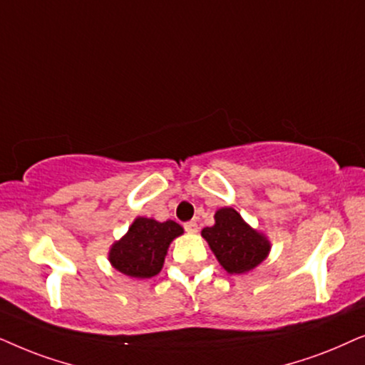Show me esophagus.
<instances>
[{
    "label": "esophagus",
    "mask_w": 365,
    "mask_h": 365,
    "mask_svg": "<svg viewBox=\"0 0 365 365\" xmlns=\"http://www.w3.org/2000/svg\"><path fill=\"white\" fill-rule=\"evenodd\" d=\"M185 230L188 232V233H197V230H198V225H197V222L195 220H190V222H187L185 225Z\"/></svg>",
    "instance_id": "obj_1"
}]
</instances>
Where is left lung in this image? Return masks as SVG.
<instances>
[{
  "instance_id": "8db88e82",
  "label": "left lung",
  "mask_w": 365,
  "mask_h": 365,
  "mask_svg": "<svg viewBox=\"0 0 365 365\" xmlns=\"http://www.w3.org/2000/svg\"><path fill=\"white\" fill-rule=\"evenodd\" d=\"M217 260L228 274H245L267 259L270 242L264 233L252 228L232 207L215 213V223L202 230Z\"/></svg>"
}]
</instances>
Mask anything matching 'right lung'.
<instances>
[{
    "mask_svg": "<svg viewBox=\"0 0 365 365\" xmlns=\"http://www.w3.org/2000/svg\"><path fill=\"white\" fill-rule=\"evenodd\" d=\"M183 228L177 222H157L138 217L128 232L111 245L108 260L121 274L133 279H150L162 270L170 244Z\"/></svg>",
    "mask_w": 365,
    "mask_h": 365,
    "instance_id": "add662e5",
    "label": "right lung"
}]
</instances>
